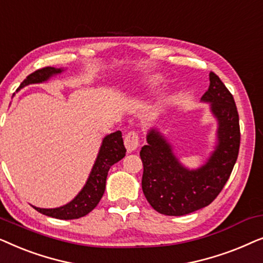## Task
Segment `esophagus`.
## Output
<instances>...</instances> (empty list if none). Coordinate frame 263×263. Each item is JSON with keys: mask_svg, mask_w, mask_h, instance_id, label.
I'll use <instances>...</instances> for the list:
<instances>
[{"mask_svg": "<svg viewBox=\"0 0 263 263\" xmlns=\"http://www.w3.org/2000/svg\"><path fill=\"white\" fill-rule=\"evenodd\" d=\"M140 145L139 134L136 132H129L124 138V146L129 153L138 148Z\"/></svg>", "mask_w": 263, "mask_h": 263, "instance_id": "34e87169", "label": "esophagus"}]
</instances>
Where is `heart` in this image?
Listing matches in <instances>:
<instances>
[{
	"instance_id": "1",
	"label": "heart",
	"mask_w": 263,
	"mask_h": 263,
	"mask_svg": "<svg viewBox=\"0 0 263 263\" xmlns=\"http://www.w3.org/2000/svg\"><path fill=\"white\" fill-rule=\"evenodd\" d=\"M164 82V78L160 77V75H153L152 78L148 80V88L152 89V88H156L158 86L161 85Z\"/></svg>"
}]
</instances>
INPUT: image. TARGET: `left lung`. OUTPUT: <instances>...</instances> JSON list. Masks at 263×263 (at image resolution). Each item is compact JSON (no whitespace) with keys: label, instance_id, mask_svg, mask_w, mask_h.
Listing matches in <instances>:
<instances>
[{"label":"left lung","instance_id":"obj_1","mask_svg":"<svg viewBox=\"0 0 263 263\" xmlns=\"http://www.w3.org/2000/svg\"><path fill=\"white\" fill-rule=\"evenodd\" d=\"M201 102L210 104L218 122L217 145L202 166L185 167L157 128L149 129L147 145L140 151L142 192L151 206L161 214L177 217L208 206L224 188L238 157V111L232 95L213 71Z\"/></svg>","mask_w":263,"mask_h":263}]
</instances>
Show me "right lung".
Masks as SVG:
<instances>
[{
  "instance_id": "obj_1",
  "label": "right lung",
  "mask_w": 263,
  "mask_h": 263,
  "mask_svg": "<svg viewBox=\"0 0 263 263\" xmlns=\"http://www.w3.org/2000/svg\"><path fill=\"white\" fill-rule=\"evenodd\" d=\"M64 69L63 68L45 67L42 69L35 70L34 73L28 75L25 80L21 82L19 88H24L25 86L31 84H42L48 81L50 78L61 74ZM125 147L122 139V133L120 130L111 133L103 139L102 146H100L98 156L93 164V167L89 176L86 181L84 188L80 193L74 197L70 202L57 208H39L34 207L39 213L52 217L62 220H70V219H79L87 215L89 212L96 208L102 199L104 192H105V183L107 172L110 167L117 161H120L125 156Z\"/></svg>"
}]
</instances>
